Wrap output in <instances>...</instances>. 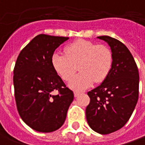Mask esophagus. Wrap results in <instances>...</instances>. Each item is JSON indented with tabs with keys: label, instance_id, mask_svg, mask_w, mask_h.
<instances>
[{
	"label": "esophagus",
	"instance_id": "obj_1",
	"mask_svg": "<svg viewBox=\"0 0 145 145\" xmlns=\"http://www.w3.org/2000/svg\"><path fill=\"white\" fill-rule=\"evenodd\" d=\"M80 92H78V91H74V96L75 97H77V96H79L80 95Z\"/></svg>",
	"mask_w": 145,
	"mask_h": 145
}]
</instances>
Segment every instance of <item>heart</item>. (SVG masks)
Listing matches in <instances>:
<instances>
[{
	"label": "heart",
	"instance_id": "b5f03b06",
	"mask_svg": "<svg viewBox=\"0 0 145 145\" xmlns=\"http://www.w3.org/2000/svg\"><path fill=\"white\" fill-rule=\"evenodd\" d=\"M54 69L66 81L70 80L77 70L78 74L69 83L75 89H84L94 81L101 82L109 73L112 53L105 44L79 39L65 48V53L55 52L52 57Z\"/></svg>",
	"mask_w": 145,
	"mask_h": 145
}]
</instances>
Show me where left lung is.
Returning a JSON list of instances; mask_svg holds the SVG:
<instances>
[{"mask_svg":"<svg viewBox=\"0 0 145 145\" xmlns=\"http://www.w3.org/2000/svg\"><path fill=\"white\" fill-rule=\"evenodd\" d=\"M98 38L111 48L112 65L101 85L88 92L85 114L88 125L98 133L120 129L133 114L139 97V72L133 55L122 42L108 36Z\"/></svg>","mask_w":145,"mask_h":145,"instance_id":"1","label":"left lung"}]
</instances>
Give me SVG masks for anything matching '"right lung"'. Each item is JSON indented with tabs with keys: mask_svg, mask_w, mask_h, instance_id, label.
Masks as SVG:
<instances>
[{
	"mask_svg": "<svg viewBox=\"0 0 145 145\" xmlns=\"http://www.w3.org/2000/svg\"><path fill=\"white\" fill-rule=\"evenodd\" d=\"M69 37L40 34L21 51L13 69L16 108L31 129L51 133L60 129L73 101V92L57 75L52 64L56 48ZM55 90L57 95H53Z\"/></svg>",
	"mask_w": 145,
	"mask_h": 145,
	"instance_id": "1",
	"label": "right lung"
}]
</instances>
